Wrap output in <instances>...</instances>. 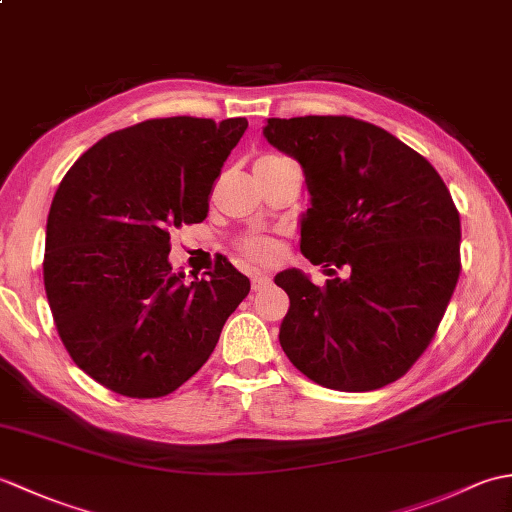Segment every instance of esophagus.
<instances>
[{
	"label": "esophagus",
	"instance_id": "esophagus-1",
	"mask_svg": "<svg viewBox=\"0 0 512 512\" xmlns=\"http://www.w3.org/2000/svg\"><path fill=\"white\" fill-rule=\"evenodd\" d=\"M250 284H253L255 292H259V290H264V288L273 284V279H270L266 273H255L253 277H250Z\"/></svg>",
	"mask_w": 512,
	"mask_h": 512
}]
</instances>
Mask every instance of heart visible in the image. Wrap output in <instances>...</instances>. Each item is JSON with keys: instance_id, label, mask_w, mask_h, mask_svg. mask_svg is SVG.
Returning <instances> with one entry per match:
<instances>
[{"instance_id": "heart-1", "label": "heart", "mask_w": 512, "mask_h": 512, "mask_svg": "<svg viewBox=\"0 0 512 512\" xmlns=\"http://www.w3.org/2000/svg\"><path fill=\"white\" fill-rule=\"evenodd\" d=\"M244 250L248 257L257 259V262H268V259H273L277 255V244L273 239H264V237H255V239H248L244 244Z\"/></svg>"}]
</instances>
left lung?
Masks as SVG:
<instances>
[{
	"label": "left lung",
	"instance_id": "left-lung-1",
	"mask_svg": "<svg viewBox=\"0 0 512 512\" xmlns=\"http://www.w3.org/2000/svg\"><path fill=\"white\" fill-rule=\"evenodd\" d=\"M264 138L295 158L310 209L301 253L323 288L288 268L279 343L299 372L328 389L394 383L427 350L460 277V215L418 151L350 116L268 118Z\"/></svg>",
	"mask_w": 512,
	"mask_h": 512
}]
</instances>
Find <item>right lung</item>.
Wrapping results in <instances>:
<instances>
[{
    "instance_id": "add662e5",
    "label": "right lung",
    "mask_w": 512,
    "mask_h": 512,
    "mask_svg": "<svg viewBox=\"0 0 512 512\" xmlns=\"http://www.w3.org/2000/svg\"><path fill=\"white\" fill-rule=\"evenodd\" d=\"M246 118H154L107 134L65 173L46 224L43 284L72 361L129 398H160L198 372L250 281L217 262L187 284L171 231L209 213Z\"/></svg>"
}]
</instances>
